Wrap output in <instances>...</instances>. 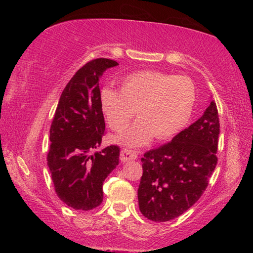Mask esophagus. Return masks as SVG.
Wrapping results in <instances>:
<instances>
[{
    "instance_id": "34e87169",
    "label": "esophagus",
    "mask_w": 253,
    "mask_h": 253,
    "mask_svg": "<svg viewBox=\"0 0 253 253\" xmlns=\"http://www.w3.org/2000/svg\"><path fill=\"white\" fill-rule=\"evenodd\" d=\"M137 158V153L132 149H128V148H124L121 152V161L122 162H129V161H134Z\"/></svg>"
}]
</instances>
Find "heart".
I'll use <instances>...</instances> for the list:
<instances>
[{"instance_id":"b5f03b06","label":"heart","mask_w":253,"mask_h":253,"mask_svg":"<svg viewBox=\"0 0 253 253\" xmlns=\"http://www.w3.org/2000/svg\"><path fill=\"white\" fill-rule=\"evenodd\" d=\"M121 91L105 87L100 91V107L108 126L122 131L135 117L129 129L117 137L128 146H143L157 139L178 134L190 122L196 101L194 81L158 70H142L121 80Z\"/></svg>"}]
</instances>
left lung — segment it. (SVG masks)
Returning a JSON list of instances; mask_svg holds the SVG:
<instances>
[{
  "label": "left lung",
  "mask_w": 253,
  "mask_h": 253,
  "mask_svg": "<svg viewBox=\"0 0 253 253\" xmlns=\"http://www.w3.org/2000/svg\"><path fill=\"white\" fill-rule=\"evenodd\" d=\"M220 123L215 101L172 142L144 154L138 187L145 217L166 222L187 211L209 185L217 164Z\"/></svg>",
  "instance_id": "1"
}]
</instances>
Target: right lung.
Returning <instances> with one entry per match:
<instances>
[{
  "mask_svg": "<svg viewBox=\"0 0 253 253\" xmlns=\"http://www.w3.org/2000/svg\"><path fill=\"white\" fill-rule=\"evenodd\" d=\"M118 66L114 60H91L76 72L60 97L50 127L46 161L54 191L68 207L89 211L102 202V183L119 163V146L92 154L105 136L99 78Z\"/></svg>",
  "mask_w": 253,
  "mask_h": 253,
  "instance_id": "add662e5",
  "label": "right lung"
}]
</instances>
